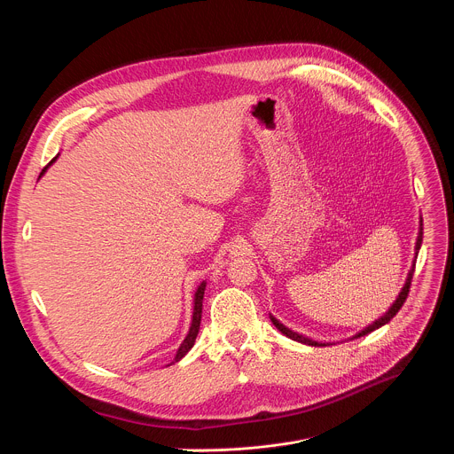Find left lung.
Segmentation results:
<instances>
[{
	"mask_svg": "<svg viewBox=\"0 0 454 454\" xmlns=\"http://www.w3.org/2000/svg\"><path fill=\"white\" fill-rule=\"evenodd\" d=\"M420 244H422V221H420V230H419V237H417V244H415V249L419 251L420 249ZM413 271H415V264H413V268H411V271L408 273V278H406V284H404V287H403V291L399 293V296H397V300L394 301V305L387 309V312L384 314V316H380L379 319H375L372 325H368L366 329H363L359 334H356V338H361V336H366V334H370L372 331H375V329H379V327H382V325H386L387 321H390L399 310H401V307L404 305V301H406V298H408V294H410V286H411V278H413ZM271 321H273V325L284 334V336H287V338H291V340H294V341H300V343H305V345H310V347H321V343H317V341H312V340H309V338H305V336H301V334H298V333H293L291 329H287L286 325H282V323L277 319V317H273L271 316Z\"/></svg>",
	"mask_w": 454,
	"mask_h": 454,
	"instance_id": "left-lung-1",
	"label": "left lung"
}]
</instances>
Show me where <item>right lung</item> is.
<instances>
[{"instance_id":"right-lung-1","label":"right lung","mask_w":454,"mask_h":454,"mask_svg":"<svg viewBox=\"0 0 454 454\" xmlns=\"http://www.w3.org/2000/svg\"><path fill=\"white\" fill-rule=\"evenodd\" d=\"M55 160H57V156H55L48 165H51ZM46 168H48V167H44V170H46ZM44 170H43L41 174H44ZM205 289H207V282H203V284L198 287V291H196V298H193L192 325H190V331H188L184 341H183L181 347L177 348V354H176V357H174L172 363H177L181 357H184L186 352L193 347V343H196V338H198V333H200V325H201V312H203V296H205Z\"/></svg>"}]
</instances>
